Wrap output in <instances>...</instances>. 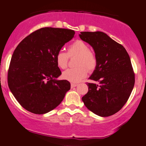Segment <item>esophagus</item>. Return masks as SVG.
<instances>
[{
    "mask_svg": "<svg viewBox=\"0 0 146 146\" xmlns=\"http://www.w3.org/2000/svg\"><path fill=\"white\" fill-rule=\"evenodd\" d=\"M71 88H73V87H75V86H78V84H74V83H71Z\"/></svg>",
    "mask_w": 146,
    "mask_h": 146,
    "instance_id": "esophagus-1",
    "label": "esophagus"
}]
</instances>
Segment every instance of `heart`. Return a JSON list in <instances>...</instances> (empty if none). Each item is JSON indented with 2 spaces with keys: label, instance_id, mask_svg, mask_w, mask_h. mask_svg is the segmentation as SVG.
<instances>
[{
  "label": "heart",
  "instance_id": "heart-1",
  "mask_svg": "<svg viewBox=\"0 0 146 146\" xmlns=\"http://www.w3.org/2000/svg\"><path fill=\"white\" fill-rule=\"evenodd\" d=\"M74 55L78 56L75 60L77 67L68 68L63 72L62 78L71 82L78 83L87 75L86 68L90 71L95 69L97 66V58L85 42L77 40L68 46L67 53L61 51L56 53L55 59L57 66L61 69H64L67 66L68 57Z\"/></svg>",
  "mask_w": 146,
  "mask_h": 146
}]
</instances>
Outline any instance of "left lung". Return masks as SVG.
I'll return each instance as SVG.
<instances>
[{
	"label": "left lung",
	"mask_w": 146,
	"mask_h": 146,
	"mask_svg": "<svg viewBox=\"0 0 146 146\" xmlns=\"http://www.w3.org/2000/svg\"><path fill=\"white\" fill-rule=\"evenodd\" d=\"M94 50L97 66L86 83L88 91L82 101L95 115L108 117L121 110L135 85V73L125 48L102 31H83L79 35Z\"/></svg>",
	"instance_id": "left-lung-1"
}]
</instances>
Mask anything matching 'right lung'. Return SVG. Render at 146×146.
Masks as SVG:
<instances>
[{
    "label": "right lung",
    "mask_w": 146,
    "mask_h": 146,
    "mask_svg": "<svg viewBox=\"0 0 146 146\" xmlns=\"http://www.w3.org/2000/svg\"><path fill=\"white\" fill-rule=\"evenodd\" d=\"M73 30L44 27L22 40L11 56L8 86L25 109L34 114L47 113L62 102L71 88L56 62V53L74 37Z\"/></svg>",
    "instance_id": "obj_1"
}]
</instances>
